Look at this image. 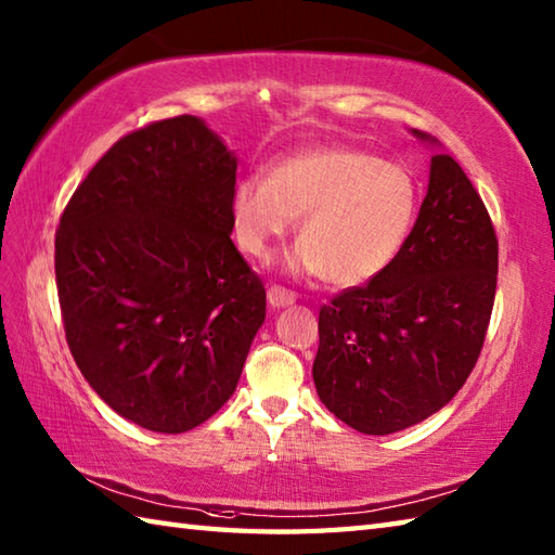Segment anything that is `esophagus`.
I'll return each instance as SVG.
<instances>
[{"instance_id":"esophagus-1","label":"esophagus","mask_w":555,"mask_h":555,"mask_svg":"<svg viewBox=\"0 0 555 555\" xmlns=\"http://www.w3.org/2000/svg\"><path fill=\"white\" fill-rule=\"evenodd\" d=\"M267 298L271 302V308H286V305L296 302V293L284 288V286H271L267 291Z\"/></svg>"}]
</instances>
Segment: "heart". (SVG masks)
<instances>
[{"label":"heart","mask_w":555,"mask_h":555,"mask_svg":"<svg viewBox=\"0 0 555 555\" xmlns=\"http://www.w3.org/2000/svg\"><path fill=\"white\" fill-rule=\"evenodd\" d=\"M420 188L403 164L348 145L271 164L233 188V238L253 259L298 223L293 264L334 286H360L396 262L417 219Z\"/></svg>","instance_id":"b5f03b06"}]
</instances>
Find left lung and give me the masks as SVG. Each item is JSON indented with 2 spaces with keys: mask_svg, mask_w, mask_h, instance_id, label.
I'll return each mask as SVG.
<instances>
[{
  "mask_svg": "<svg viewBox=\"0 0 555 555\" xmlns=\"http://www.w3.org/2000/svg\"><path fill=\"white\" fill-rule=\"evenodd\" d=\"M496 274L499 238L485 203L451 155H434L403 253L384 274L322 305L312 364L322 403L374 436L441 410L485 346Z\"/></svg>",
  "mask_w": 555,
  "mask_h": 555,
  "instance_id": "left-lung-1",
  "label": "left lung"
}]
</instances>
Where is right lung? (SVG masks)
<instances>
[{
	"label": "right lung",
	"mask_w": 555,
	"mask_h": 555,
	"mask_svg": "<svg viewBox=\"0 0 555 555\" xmlns=\"http://www.w3.org/2000/svg\"><path fill=\"white\" fill-rule=\"evenodd\" d=\"M235 157L197 119L119 138L54 238L66 344L98 396L159 434L209 420L241 379L267 293L231 241Z\"/></svg>",
	"instance_id": "1"
}]
</instances>
